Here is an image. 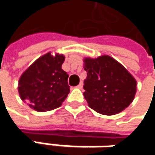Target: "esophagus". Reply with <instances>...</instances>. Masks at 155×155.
<instances>
[{
	"label": "esophagus",
	"instance_id": "obj_1",
	"mask_svg": "<svg viewBox=\"0 0 155 155\" xmlns=\"http://www.w3.org/2000/svg\"><path fill=\"white\" fill-rule=\"evenodd\" d=\"M82 87H83V82L82 81H81L79 84L77 85V88L78 89H82Z\"/></svg>",
	"mask_w": 155,
	"mask_h": 155
}]
</instances>
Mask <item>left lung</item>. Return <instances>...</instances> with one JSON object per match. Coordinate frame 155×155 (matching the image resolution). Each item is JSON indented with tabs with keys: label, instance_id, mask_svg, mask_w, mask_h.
Listing matches in <instances>:
<instances>
[{
	"label": "left lung",
	"instance_id": "8db88e82",
	"mask_svg": "<svg viewBox=\"0 0 155 155\" xmlns=\"http://www.w3.org/2000/svg\"><path fill=\"white\" fill-rule=\"evenodd\" d=\"M84 98L90 108L102 115H115L133 101L137 81L117 61L108 55L85 58Z\"/></svg>",
	"mask_w": 155,
	"mask_h": 155
}]
</instances>
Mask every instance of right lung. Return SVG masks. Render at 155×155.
Segmentation results:
<instances>
[{
	"label": "right lung",
	"mask_w": 155,
	"mask_h": 155,
	"mask_svg": "<svg viewBox=\"0 0 155 155\" xmlns=\"http://www.w3.org/2000/svg\"><path fill=\"white\" fill-rule=\"evenodd\" d=\"M64 62L63 54L51 53L36 60L19 78L20 99L39 112L60 107L70 92L69 75L62 69Z\"/></svg>",
	"instance_id": "1"
}]
</instances>
